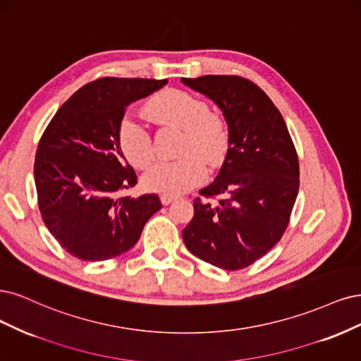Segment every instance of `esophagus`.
Segmentation results:
<instances>
[{
  "label": "esophagus",
  "instance_id": "obj_1",
  "mask_svg": "<svg viewBox=\"0 0 361 361\" xmlns=\"http://www.w3.org/2000/svg\"><path fill=\"white\" fill-rule=\"evenodd\" d=\"M160 201H161V204H164V205H169L171 202H173V201H176V196H168V195H161V196H160Z\"/></svg>",
  "mask_w": 361,
  "mask_h": 361
}]
</instances>
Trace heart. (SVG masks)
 I'll use <instances>...</instances> for the list:
<instances>
[{
    "label": "heart",
    "instance_id": "b5f03b06",
    "mask_svg": "<svg viewBox=\"0 0 361 361\" xmlns=\"http://www.w3.org/2000/svg\"><path fill=\"white\" fill-rule=\"evenodd\" d=\"M145 111L160 124L183 129L177 160L157 161L144 176L151 192L177 196L201 184L208 165H217L228 148V126L219 114L208 111L205 100L188 91L166 88L151 97ZM118 145L124 157L135 168L147 166L154 157L153 141L147 127L130 117L118 126Z\"/></svg>",
    "mask_w": 361,
    "mask_h": 361
}]
</instances>
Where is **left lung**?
Listing matches in <instances>:
<instances>
[{
    "label": "left lung",
    "mask_w": 361,
    "mask_h": 361,
    "mask_svg": "<svg viewBox=\"0 0 361 361\" xmlns=\"http://www.w3.org/2000/svg\"><path fill=\"white\" fill-rule=\"evenodd\" d=\"M210 97L228 124V153L216 180L195 197L183 241L219 269H246L282 238L300 188L298 156L282 114L252 80L183 78Z\"/></svg>",
    "instance_id": "left-lung-1"
}]
</instances>
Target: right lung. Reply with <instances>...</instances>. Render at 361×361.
Segmentation results:
<instances>
[{
  "mask_svg": "<svg viewBox=\"0 0 361 361\" xmlns=\"http://www.w3.org/2000/svg\"><path fill=\"white\" fill-rule=\"evenodd\" d=\"M166 79L100 78L79 88L43 132L34 161L40 214L60 246L82 261L132 249L161 208L156 193L120 196L137 183L118 145L126 108Z\"/></svg>",
  "mask_w": 361,
  "mask_h": 361,
  "instance_id": "add662e5",
  "label": "right lung"
}]
</instances>
